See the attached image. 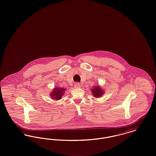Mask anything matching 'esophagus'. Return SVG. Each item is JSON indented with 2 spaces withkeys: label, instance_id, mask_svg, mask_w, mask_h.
Masks as SVG:
<instances>
[{
  "label": "esophagus",
  "instance_id": "34e87169",
  "mask_svg": "<svg viewBox=\"0 0 156 156\" xmlns=\"http://www.w3.org/2000/svg\"><path fill=\"white\" fill-rule=\"evenodd\" d=\"M80 87H81V85L80 83H78V82L75 83L74 85L75 88H80Z\"/></svg>",
  "mask_w": 156,
  "mask_h": 156
}]
</instances>
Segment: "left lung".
Segmentation results:
<instances>
[{
  "label": "left lung",
  "mask_w": 156,
  "mask_h": 156,
  "mask_svg": "<svg viewBox=\"0 0 156 156\" xmlns=\"http://www.w3.org/2000/svg\"><path fill=\"white\" fill-rule=\"evenodd\" d=\"M91 91L92 92L93 96H94V97H97V98H99V97L102 96V95L104 94V91L98 87V85L95 87L94 88L91 89Z\"/></svg>",
  "instance_id": "left-lung-1"
}]
</instances>
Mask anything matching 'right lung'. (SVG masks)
Here are the masks:
<instances>
[{"instance_id": "obj_1", "label": "right lung", "mask_w": 156, "mask_h": 156, "mask_svg": "<svg viewBox=\"0 0 156 156\" xmlns=\"http://www.w3.org/2000/svg\"><path fill=\"white\" fill-rule=\"evenodd\" d=\"M65 90V88H55L54 90H52V93H51V97L52 99H54L55 100H59L60 99H61V97L63 95Z\"/></svg>"}]
</instances>
